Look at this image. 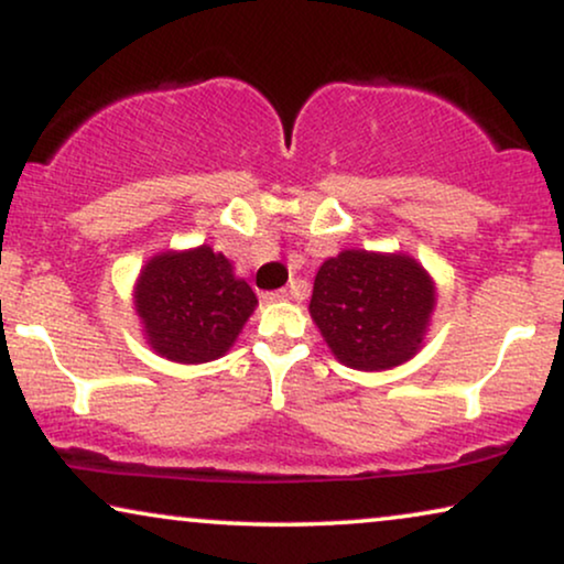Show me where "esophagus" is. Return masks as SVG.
Segmentation results:
<instances>
[{"mask_svg":"<svg viewBox=\"0 0 564 564\" xmlns=\"http://www.w3.org/2000/svg\"><path fill=\"white\" fill-rule=\"evenodd\" d=\"M289 296H296V286L278 289V291H265V294H262V299H265V302H283V299H289Z\"/></svg>","mask_w":564,"mask_h":564,"instance_id":"1","label":"esophagus"}]
</instances>
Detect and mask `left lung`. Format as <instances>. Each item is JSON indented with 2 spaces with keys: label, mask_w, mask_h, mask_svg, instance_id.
I'll use <instances>...</instances> for the list:
<instances>
[{
  "label": "left lung",
  "mask_w": 564,
  "mask_h": 564,
  "mask_svg": "<svg viewBox=\"0 0 564 564\" xmlns=\"http://www.w3.org/2000/svg\"><path fill=\"white\" fill-rule=\"evenodd\" d=\"M310 312L340 364L384 371L415 356L433 312V286L404 254L345 250L319 268Z\"/></svg>",
  "instance_id": "obj_1"
}]
</instances>
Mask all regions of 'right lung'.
Here are the masks:
<instances>
[{"label": "right lung", "instance_id": "obj_1", "mask_svg": "<svg viewBox=\"0 0 564 564\" xmlns=\"http://www.w3.org/2000/svg\"><path fill=\"white\" fill-rule=\"evenodd\" d=\"M258 304L231 262L212 247L164 252L147 262L137 286V312L152 348L177 364L224 356Z\"/></svg>", "mask_w": 564, "mask_h": 564}]
</instances>
